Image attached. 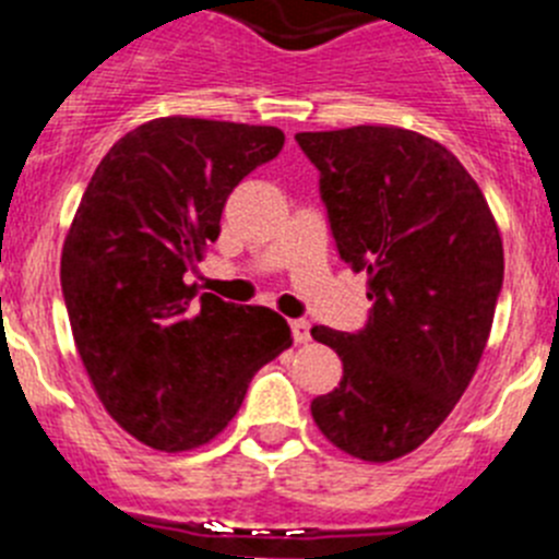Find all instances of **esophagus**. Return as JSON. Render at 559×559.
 <instances>
[{"instance_id": "esophagus-1", "label": "esophagus", "mask_w": 559, "mask_h": 559, "mask_svg": "<svg viewBox=\"0 0 559 559\" xmlns=\"http://www.w3.org/2000/svg\"><path fill=\"white\" fill-rule=\"evenodd\" d=\"M290 330H294L296 344H308V341H310V322H305V319H294V322H290Z\"/></svg>"}]
</instances>
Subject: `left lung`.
Instances as JSON below:
<instances>
[{"instance_id": "obj_1", "label": "left lung", "mask_w": 559, "mask_h": 559, "mask_svg": "<svg viewBox=\"0 0 559 559\" xmlns=\"http://www.w3.org/2000/svg\"><path fill=\"white\" fill-rule=\"evenodd\" d=\"M322 173L341 260L367 271L372 299L358 333L310 330L344 378L310 403L319 431L364 462L419 448L471 386L503 283L501 231L462 162L397 126L302 131Z\"/></svg>"}]
</instances>
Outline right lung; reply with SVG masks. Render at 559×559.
I'll use <instances>...</instances> for the list:
<instances>
[{
    "mask_svg": "<svg viewBox=\"0 0 559 559\" xmlns=\"http://www.w3.org/2000/svg\"><path fill=\"white\" fill-rule=\"evenodd\" d=\"M283 142L274 126L159 117L114 142L83 192L61 251L69 324L108 417L153 451L218 437L294 344L274 310L185 283L229 192Z\"/></svg>",
    "mask_w": 559,
    "mask_h": 559,
    "instance_id": "1",
    "label": "right lung"
}]
</instances>
